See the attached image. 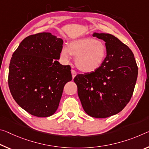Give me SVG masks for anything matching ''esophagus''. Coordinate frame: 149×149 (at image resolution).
Wrapping results in <instances>:
<instances>
[{
  "mask_svg": "<svg viewBox=\"0 0 149 149\" xmlns=\"http://www.w3.org/2000/svg\"><path fill=\"white\" fill-rule=\"evenodd\" d=\"M72 77H73V78H74V77H75V75H77V72H76V71L74 70H72Z\"/></svg>",
  "mask_w": 149,
  "mask_h": 149,
  "instance_id": "obj_1",
  "label": "esophagus"
}]
</instances>
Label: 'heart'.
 <instances>
[{"label":"heart","mask_w":149,"mask_h":149,"mask_svg":"<svg viewBox=\"0 0 149 149\" xmlns=\"http://www.w3.org/2000/svg\"><path fill=\"white\" fill-rule=\"evenodd\" d=\"M72 55L76 56L75 65L81 72L89 73L97 70L107 56L105 44L93 38H85L70 42L68 47H63L61 56L70 60Z\"/></svg>","instance_id":"heart-1"}]
</instances>
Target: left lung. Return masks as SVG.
I'll return each mask as SVG.
<instances>
[{
  "label": "left lung",
  "mask_w": 149,
  "mask_h": 149,
  "mask_svg": "<svg viewBox=\"0 0 149 149\" xmlns=\"http://www.w3.org/2000/svg\"><path fill=\"white\" fill-rule=\"evenodd\" d=\"M105 42L107 56L97 70L78 74L74 81L87 115L106 118L123 109L133 95L138 67L132 51L113 35L94 33Z\"/></svg>",
  "instance_id": "8db88e82"
}]
</instances>
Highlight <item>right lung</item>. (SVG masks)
Returning a JSON list of instances; mask_svg holds the SVG:
<instances>
[{"instance_id": "obj_1", "label": "right lung", "mask_w": 149, "mask_h": 149, "mask_svg": "<svg viewBox=\"0 0 149 149\" xmlns=\"http://www.w3.org/2000/svg\"><path fill=\"white\" fill-rule=\"evenodd\" d=\"M62 48V39L42 32L25 38L13 54L9 89L16 102L34 116L52 115L64 86L72 79L70 65L57 61Z\"/></svg>"}]
</instances>
